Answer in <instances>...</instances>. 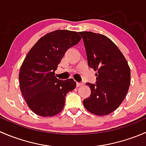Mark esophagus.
<instances>
[{
    "label": "esophagus",
    "instance_id": "esophagus-1",
    "mask_svg": "<svg viewBox=\"0 0 146 146\" xmlns=\"http://www.w3.org/2000/svg\"><path fill=\"white\" fill-rule=\"evenodd\" d=\"M83 85V83H80V82H76V87L77 88H78V87H80V86H82Z\"/></svg>",
    "mask_w": 146,
    "mask_h": 146
}]
</instances>
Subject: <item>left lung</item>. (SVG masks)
Returning <instances> with one entry per match:
<instances>
[{"label": "left lung", "mask_w": 146, "mask_h": 146, "mask_svg": "<svg viewBox=\"0 0 146 146\" xmlns=\"http://www.w3.org/2000/svg\"><path fill=\"white\" fill-rule=\"evenodd\" d=\"M84 42L88 66L98 71L97 83H88L91 90L83 100L92 114L105 116L120 106L129 90L130 68L117 46L107 36L92 32H80Z\"/></svg>", "instance_id": "left-lung-1"}]
</instances>
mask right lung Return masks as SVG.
<instances>
[{
	"instance_id": "obj_1",
	"label": "right lung",
	"mask_w": 146,
	"mask_h": 146,
	"mask_svg": "<svg viewBox=\"0 0 146 146\" xmlns=\"http://www.w3.org/2000/svg\"><path fill=\"white\" fill-rule=\"evenodd\" d=\"M81 39L77 32L57 29L41 37L26 56L19 73L20 88L29 108L41 117L61 112L66 94L75 89L73 79L55 76L65 53Z\"/></svg>"
}]
</instances>
